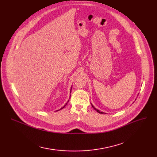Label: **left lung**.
I'll return each instance as SVG.
<instances>
[{"mask_svg": "<svg viewBox=\"0 0 157 157\" xmlns=\"http://www.w3.org/2000/svg\"><path fill=\"white\" fill-rule=\"evenodd\" d=\"M91 104H92V107H93V108H94V109H95V110H96V111H97L98 113H101V114H103V113H104V112H101V111H100L99 110H98V109H96V108H95V107H94V105H92V103H91Z\"/></svg>", "mask_w": 157, "mask_h": 157, "instance_id": "8db88e82", "label": "left lung"}]
</instances>
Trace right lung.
Segmentation results:
<instances>
[{
  "label": "right lung",
  "instance_id": "1",
  "mask_svg": "<svg viewBox=\"0 0 157 157\" xmlns=\"http://www.w3.org/2000/svg\"><path fill=\"white\" fill-rule=\"evenodd\" d=\"M70 97H71V95H70ZM69 101H67V102H69ZM67 103H66V104H65V105H63V107H62V108H61V109H63V108H65V105H67ZM57 111H59V110H57Z\"/></svg>",
  "mask_w": 157,
  "mask_h": 157
}]
</instances>
